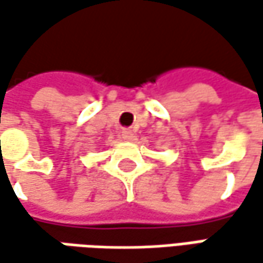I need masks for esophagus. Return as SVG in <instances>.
<instances>
[{"instance_id":"1","label":"esophagus","mask_w":263,"mask_h":263,"mask_svg":"<svg viewBox=\"0 0 263 263\" xmlns=\"http://www.w3.org/2000/svg\"><path fill=\"white\" fill-rule=\"evenodd\" d=\"M123 139H124V140H132V139H133V133H132L130 130H124V132H123Z\"/></svg>"}]
</instances>
